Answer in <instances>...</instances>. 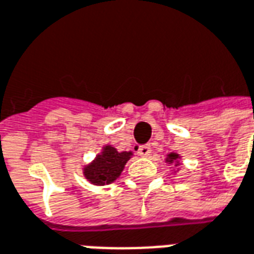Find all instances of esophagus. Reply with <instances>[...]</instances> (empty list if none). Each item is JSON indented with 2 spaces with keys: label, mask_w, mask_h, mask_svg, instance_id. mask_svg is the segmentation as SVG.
Wrapping results in <instances>:
<instances>
[{
  "label": "esophagus",
  "mask_w": 254,
  "mask_h": 254,
  "mask_svg": "<svg viewBox=\"0 0 254 254\" xmlns=\"http://www.w3.org/2000/svg\"><path fill=\"white\" fill-rule=\"evenodd\" d=\"M137 154L140 155V156H143V158H145V156H149V154H151V147L149 145H140L139 147V149H137Z\"/></svg>",
  "instance_id": "esophagus-1"
}]
</instances>
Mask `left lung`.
<instances>
[{"label": "left lung", "mask_w": 254, "mask_h": 254, "mask_svg": "<svg viewBox=\"0 0 254 254\" xmlns=\"http://www.w3.org/2000/svg\"><path fill=\"white\" fill-rule=\"evenodd\" d=\"M180 159H182V156L179 154H176V152H170V154L167 155V158L164 159L168 166H171V164H174L175 166V170L172 171L174 174H176V172L180 171V164H182V163H180Z\"/></svg>", "instance_id": "1"}]
</instances>
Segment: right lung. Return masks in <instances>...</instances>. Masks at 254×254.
Returning <instances> with one entry per match:
<instances>
[{
  "mask_svg": "<svg viewBox=\"0 0 254 254\" xmlns=\"http://www.w3.org/2000/svg\"><path fill=\"white\" fill-rule=\"evenodd\" d=\"M132 151L119 152L114 145L105 144L92 162L83 166V176L92 186H109L122 175Z\"/></svg>",
  "mask_w": 254,
  "mask_h": 254,
  "instance_id": "obj_1",
  "label": "right lung"
}]
</instances>
